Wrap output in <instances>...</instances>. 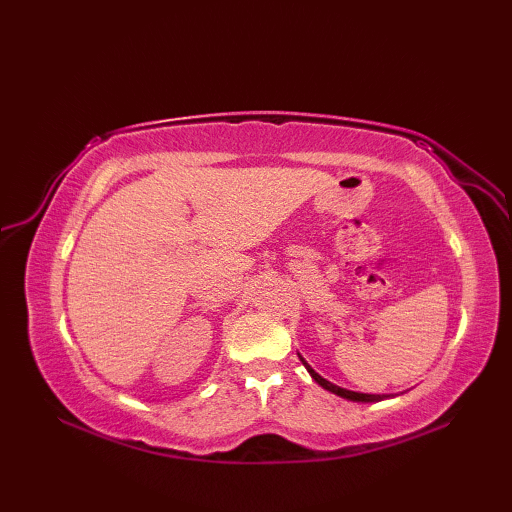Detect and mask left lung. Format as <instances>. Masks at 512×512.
Here are the masks:
<instances>
[{
	"mask_svg": "<svg viewBox=\"0 0 512 512\" xmlns=\"http://www.w3.org/2000/svg\"><path fill=\"white\" fill-rule=\"evenodd\" d=\"M301 363L306 365V369L310 372V376L317 380V383L323 387V389H328V391H332V394H336V396H341V398H347V400H354V402H378V400H383V398H389V396H380V394H358V391H350V389H343V387H339V385H332L330 380H325L323 376H319L317 372H314V369L303 361L301 358Z\"/></svg>",
	"mask_w": 512,
	"mask_h": 512,
	"instance_id": "left-lung-1",
	"label": "left lung"
}]
</instances>
